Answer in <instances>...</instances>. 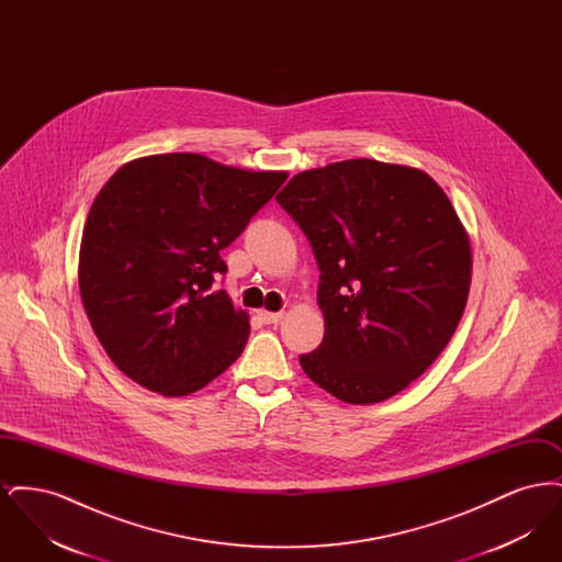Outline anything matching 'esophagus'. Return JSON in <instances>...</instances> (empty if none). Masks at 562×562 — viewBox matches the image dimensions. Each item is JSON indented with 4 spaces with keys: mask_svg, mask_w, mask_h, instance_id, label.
I'll use <instances>...</instances> for the list:
<instances>
[{
    "mask_svg": "<svg viewBox=\"0 0 562 562\" xmlns=\"http://www.w3.org/2000/svg\"><path fill=\"white\" fill-rule=\"evenodd\" d=\"M259 316H261V321L266 322V324H278V322H282V318H284L282 312H261Z\"/></svg>",
    "mask_w": 562,
    "mask_h": 562,
    "instance_id": "1",
    "label": "esophagus"
}]
</instances>
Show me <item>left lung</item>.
Here are the masks:
<instances>
[{
  "instance_id": "1",
  "label": "left lung",
  "mask_w": 562,
  "mask_h": 562,
  "mask_svg": "<svg viewBox=\"0 0 562 562\" xmlns=\"http://www.w3.org/2000/svg\"><path fill=\"white\" fill-rule=\"evenodd\" d=\"M321 269L324 339L299 362L349 404H373L426 373L461 321L472 252L426 172L346 160L299 172L276 198Z\"/></svg>"
}]
</instances>
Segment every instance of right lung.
I'll return each instance as SVG.
<instances>
[{
	"label": "right lung",
	"mask_w": 562,
	"mask_h": 562,
	"mask_svg": "<svg viewBox=\"0 0 562 562\" xmlns=\"http://www.w3.org/2000/svg\"><path fill=\"white\" fill-rule=\"evenodd\" d=\"M286 172H250L198 154L124 164L83 227V310L111 362L161 396L202 390L238 360L250 335L214 282Z\"/></svg>",
	"instance_id": "1"
}]
</instances>
